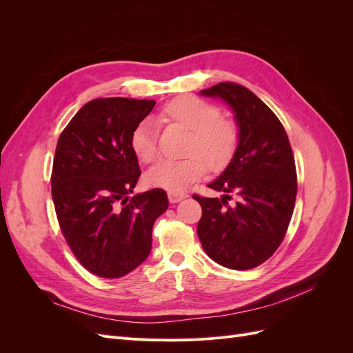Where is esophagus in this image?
Segmentation results:
<instances>
[{
    "label": "esophagus",
    "instance_id": "esophagus-1",
    "mask_svg": "<svg viewBox=\"0 0 353 353\" xmlns=\"http://www.w3.org/2000/svg\"><path fill=\"white\" fill-rule=\"evenodd\" d=\"M185 197H187V194H184V193H168V199L170 203H178Z\"/></svg>",
    "mask_w": 353,
    "mask_h": 353
}]
</instances>
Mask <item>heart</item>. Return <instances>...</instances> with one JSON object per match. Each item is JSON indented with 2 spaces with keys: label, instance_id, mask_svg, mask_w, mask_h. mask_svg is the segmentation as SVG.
<instances>
[{
  "label": "heart",
  "instance_id": "heart-1",
  "mask_svg": "<svg viewBox=\"0 0 353 353\" xmlns=\"http://www.w3.org/2000/svg\"><path fill=\"white\" fill-rule=\"evenodd\" d=\"M159 119L176 123L190 131L183 160H160L148 169L145 184L181 193L190 184L205 176L208 166L213 172L227 168L240 145V126L230 117L221 116L218 105L196 95H179L159 110ZM134 156L141 163H152L159 154L152 126L143 122L134 128L130 138Z\"/></svg>",
  "mask_w": 353,
  "mask_h": 353
}]
</instances>
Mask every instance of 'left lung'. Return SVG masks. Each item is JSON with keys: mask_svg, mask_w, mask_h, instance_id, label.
<instances>
[{"mask_svg": "<svg viewBox=\"0 0 353 353\" xmlns=\"http://www.w3.org/2000/svg\"><path fill=\"white\" fill-rule=\"evenodd\" d=\"M236 113L240 145L222 175L208 187L222 199L193 194L201 206L197 236L210 259L230 270H252L280 248L297 194V174L283 123L259 97L236 82L203 90Z\"/></svg>", "mask_w": 353, "mask_h": 353, "instance_id": "obj_1", "label": "left lung"}]
</instances>
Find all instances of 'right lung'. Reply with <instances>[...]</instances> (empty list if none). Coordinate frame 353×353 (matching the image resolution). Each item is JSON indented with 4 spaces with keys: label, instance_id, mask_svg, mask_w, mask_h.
<instances>
[{
    "label": "right lung",
    "instance_id": "right-lung-1",
    "mask_svg": "<svg viewBox=\"0 0 353 353\" xmlns=\"http://www.w3.org/2000/svg\"><path fill=\"white\" fill-rule=\"evenodd\" d=\"M154 104L94 99L59 137L51 172L59 225L74 258L101 279H119L147 259L153 223L169 205L162 188L128 197L141 175L130 138Z\"/></svg>",
    "mask_w": 353,
    "mask_h": 353
}]
</instances>
